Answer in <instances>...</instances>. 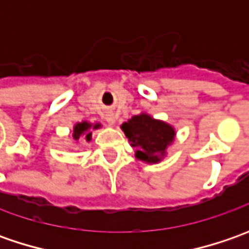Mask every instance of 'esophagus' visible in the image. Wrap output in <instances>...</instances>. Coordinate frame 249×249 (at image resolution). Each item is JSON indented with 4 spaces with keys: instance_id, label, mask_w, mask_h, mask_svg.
I'll return each instance as SVG.
<instances>
[{
    "instance_id": "34e87169",
    "label": "esophagus",
    "mask_w": 249,
    "mask_h": 249,
    "mask_svg": "<svg viewBox=\"0 0 249 249\" xmlns=\"http://www.w3.org/2000/svg\"><path fill=\"white\" fill-rule=\"evenodd\" d=\"M107 120H108V123H109V124H113V123H115V119H113L112 116H109V118H107Z\"/></svg>"
}]
</instances>
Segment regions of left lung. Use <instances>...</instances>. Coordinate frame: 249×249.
Returning a JSON list of instances; mask_svg holds the SVG:
<instances>
[{"label":"left lung","mask_w":249,"mask_h":249,"mask_svg":"<svg viewBox=\"0 0 249 249\" xmlns=\"http://www.w3.org/2000/svg\"><path fill=\"white\" fill-rule=\"evenodd\" d=\"M126 137L133 147H139L136 157L149 163L159 162L175 137V130L169 124L152 119L148 115L133 116L122 124Z\"/></svg>","instance_id":"obj_1"}]
</instances>
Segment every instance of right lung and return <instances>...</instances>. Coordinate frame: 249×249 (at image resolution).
I'll use <instances>...</instances> for the list:
<instances>
[{
    "mask_svg": "<svg viewBox=\"0 0 249 249\" xmlns=\"http://www.w3.org/2000/svg\"><path fill=\"white\" fill-rule=\"evenodd\" d=\"M90 127H91V124L90 123H87V122L77 123V124L74 126V129H73V139L80 140V137L84 136V139L87 140V141H90L91 140ZM98 127H100V124H94V126H92V129H98Z\"/></svg>",
    "mask_w": 249,
    "mask_h": 249,
    "instance_id": "right-lung-1",
    "label": "right lung"
}]
</instances>
